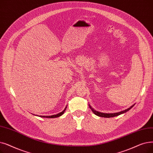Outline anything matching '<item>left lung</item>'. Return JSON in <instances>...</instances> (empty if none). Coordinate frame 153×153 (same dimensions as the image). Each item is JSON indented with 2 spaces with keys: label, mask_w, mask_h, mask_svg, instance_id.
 <instances>
[{
  "label": "left lung",
  "mask_w": 153,
  "mask_h": 153,
  "mask_svg": "<svg viewBox=\"0 0 153 153\" xmlns=\"http://www.w3.org/2000/svg\"><path fill=\"white\" fill-rule=\"evenodd\" d=\"M134 105V104L132 105V106H131V107H130L129 108H128V109H126V110H124V111H121V112H116V113H112V114H111V113H102V112H100L96 111L93 109L91 108V106L90 105H89L90 109L92 110V111L93 112H94V113L96 115H97V116H100V117H112L117 116L120 115V114H123V113H125V112H128V111H129L132 107H133Z\"/></svg>",
  "instance_id": "left-lung-1"
}]
</instances>
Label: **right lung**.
I'll use <instances>...</instances> for the list:
<instances>
[{
	"label": "right lung",
	"mask_w": 153,
	"mask_h": 153,
	"mask_svg": "<svg viewBox=\"0 0 153 153\" xmlns=\"http://www.w3.org/2000/svg\"><path fill=\"white\" fill-rule=\"evenodd\" d=\"M66 108H67V107H65V109L63 110V111H62L61 112H60V113H59V114H56V115H52V116H40V117H46V118H55V117H59V116H62V115L64 113V112H65V111Z\"/></svg>",
	"instance_id": "add662e5"
}]
</instances>
